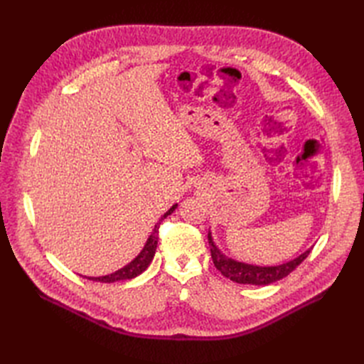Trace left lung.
Here are the masks:
<instances>
[{
  "instance_id": "1",
  "label": "left lung",
  "mask_w": 364,
  "mask_h": 364,
  "mask_svg": "<svg viewBox=\"0 0 364 364\" xmlns=\"http://www.w3.org/2000/svg\"><path fill=\"white\" fill-rule=\"evenodd\" d=\"M209 247H211V257L214 261V266L218 272H222L223 277L229 278L230 281L238 282V284H250V285H269L272 282H277L282 278L290 274L296 267H299V264L310 255L311 250L304 252L301 257L296 259L281 264V266L274 267H258V266H250V264L238 262L230 258H226L222 252H220L215 245L213 243L211 235L208 234Z\"/></svg>"
}]
</instances>
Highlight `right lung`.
<instances>
[{
  "label": "right lung",
  "instance_id": "add662e5",
  "mask_svg": "<svg viewBox=\"0 0 364 364\" xmlns=\"http://www.w3.org/2000/svg\"><path fill=\"white\" fill-rule=\"evenodd\" d=\"M174 208H176V205L171 206V208L168 209V211L164 214V217L159 220L158 225H155V230H153L151 235L149 237L144 249H142V252L139 253V255H138L134 261H132L130 264H127L126 267L117 270L115 273L106 274V277H98V278L87 277V279L97 281V282H107V284H111V282H117V281H127V279H132V278L138 277L139 273L144 272V270L149 267V264L151 262L153 257H155L156 246H158V229H159V225H161V222H162V220H164L165 217L170 215V214L174 211Z\"/></svg>",
  "mask_w": 364,
  "mask_h": 364
}]
</instances>
